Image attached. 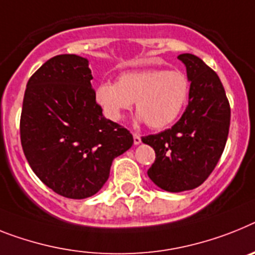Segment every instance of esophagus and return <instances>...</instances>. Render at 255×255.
<instances>
[{"mask_svg": "<svg viewBox=\"0 0 255 255\" xmlns=\"http://www.w3.org/2000/svg\"><path fill=\"white\" fill-rule=\"evenodd\" d=\"M133 142L134 145H138L141 142V136L138 133H133Z\"/></svg>", "mask_w": 255, "mask_h": 255, "instance_id": "34e87169", "label": "esophagus"}]
</instances>
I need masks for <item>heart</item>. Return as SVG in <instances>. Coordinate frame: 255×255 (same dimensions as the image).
Here are the masks:
<instances>
[{"label":"heart","instance_id":"1","mask_svg":"<svg viewBox=\"0 0 255 255\" xmlns=\"http://www.w3.org/2000/svg\"><path fill=\"white\" fill-rule=\"evenodd\" d=\"M190 81L181 71L138 70L119 75L117 83L96 88V101L111 121H121L136 102V111L147 127L162 129L174 123L187 106Z\"/></svg>","mask_w":255,"mask_h":255}]
</instances>
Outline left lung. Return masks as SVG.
I'll return each instance as SVG.
<instances>
[{"instance_id": "8db88e82", "label": "left lung", "mask_w": 255, "mask_h": 255, "mask_svg": "<svg viewBox=\"0 0 255 255\" xmlns=\"http://www.w3.org/2000/svg\"><path fill=\"white\" fill-rule=\"evenodd\" d=\"M177 58L187 66L189 102L181 118L168 129L141 138L155 151L147 175L167 192L200 187L219 162L228 132L231 106L217 72L193 54Z\"/></svg>"}]
</instances>
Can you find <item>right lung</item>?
<instances>
[{
	"mask_svg": "<svg viewBox=\"0 0 255 255\" xmlns=\"http://www.w3.org/2000/svg\"><path fill=\"white\" fill-rule=\"evenodd\" d=\"M88 61L55 55L29 78L20 114V142L32 171L59 196L83 200L109 179L132 133L102 115Z\"/></svg>",
	"mask_w": 255,
	"mask_h": 255,
	"instance_id": "add662e5",
	"label": "right lung"
}]
</instances>
